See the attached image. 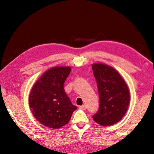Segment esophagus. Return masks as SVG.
Instances as JSON below:
<instances>
[{
  "mask_svg": "<svg viewBox=\"0 0 154 154\" xmlns=\"http://www.w3.org/2000/svg\"><path fill=\"white\" fill-rule=\"evenodd\" d=\"M79 109H83V110H85V109H87V105L86 104H83V105H82V106H80Z\"/></svg>",
  "mask_w": 154,
  "mask_h": 154,
  "instance_id": "esophagus-1",
  "label": "esophagus"
}]
</instances>
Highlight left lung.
<instances>
[{
  "label": "left lung",
  "mask_w": 154,
  "mask_h": 154,
  "mask_svg": "<svg viewBox=\"0 0 154 154\" xmlns=\"http://www.w3.org/2000/svg\"><path fill=\"white\" fill-rule=\"evenodd\" d=\"M99 96V109L93 116L101 126L117 123L125 115L130 96L125 81L112 67L102 63L92 65Z\"/></svg>",
  "instance_id": "obj_1"
}]
</instances>
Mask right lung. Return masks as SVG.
Instances as JSON below:
<instances>
[{
    "mask_svg": "<svg viewBox=\"0 0 154 154\" xmlns=\"http://www.w3.org/2000/svg\"><path fill=\"white\" fill-rule=\"evenodd\" d=\"M70 67H52L45 71L33 86L29 105L35 119L51 128H60L70 120L77 106L65 93L63 85Z\"/></svg>",
    "mask_w": 154,
    "mask_h": 154,
    "instance_id": "obj_1",
    "label": "right lung"
}]
</instances>
